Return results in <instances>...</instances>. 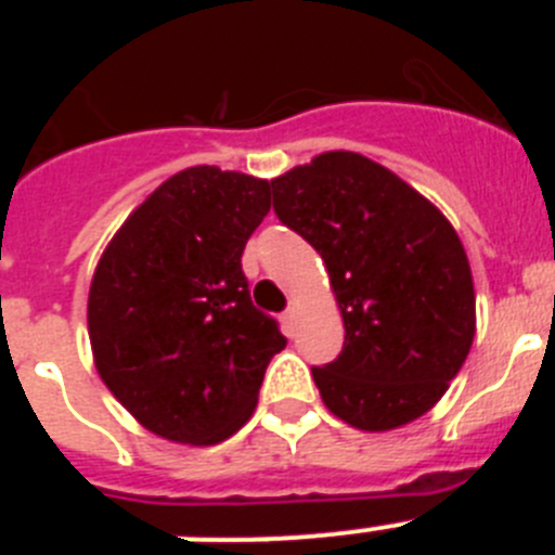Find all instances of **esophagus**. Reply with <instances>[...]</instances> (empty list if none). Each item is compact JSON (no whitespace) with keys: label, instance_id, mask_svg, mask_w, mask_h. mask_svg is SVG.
I'll list each match as a JSON object with an SVG mask.
<instances>
[{"label":"esophagus","instance_id":"1","mask_svg":"<svg viewBox=\"0 0 555 555\" xmlns=\"http://www.w3.org/2000/svg\"><path fill=\"white\" fill-rule=\"evenodd\" d=\"M297 317H300V306H297V302H292V306L286 308V313H283V322H286V327H294Z\"/></svg>","mask_w":555,"mask_h":555}]
</instances>
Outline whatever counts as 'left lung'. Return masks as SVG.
<instances>
[{"mask_svg": "<svg viewBox=\"0 0 555 555\" xmlns=\"http://www.w3.org/2000/svg\"><path fill=\"white\" fill-rule=\"evenodd\" d=\"M274 214L327 267L345 347L313 366L327 409L391 430L439 403L475 336V288L459 233L434 203L358 152H322L272 180Z\"/></svg>", "mask_w": 555, "mask_h": 555, "instance_id": "obj_1", "label": "left lung"}]
</instances>
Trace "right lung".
<instances>
[{"mask_svg": "<svg viewBox=\"0 0 555 555\" xmlns=\"http://www.w3.org/2000/svg\"><path fill=\"white\" fill-rule=\"evenodd\" d=\"M269 205L267 180L191 166L132 210L96 263L88 292L96 372L169 442L203 448L233 436L286 347L242 272Z\"/></svg>", "mask_w": 555, "mask_h": 555, "instance_id": "right-lung-1", "label": "right lung"}]
</instances>
